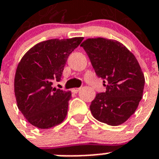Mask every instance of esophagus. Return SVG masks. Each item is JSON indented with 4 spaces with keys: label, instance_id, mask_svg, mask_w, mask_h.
Wrapping results in <instances>:
<instances>
[{
    "label": "esophagus",
    "instance_id": "esophagus-1",
    "mask_svg": "<svg viewBox=\"0 0 159 159\" xmlns=\"http://www.w3.org/2000/svg\"><path fill=\"white\" fill-rule=\"evenodd\" d=\"M80 90H81V88H73V89H72V92L75 93V94H76V93L78 92Z\"/></svg>",
    "mask_w": 159,
    "mask_h": 159
}]
</instances>
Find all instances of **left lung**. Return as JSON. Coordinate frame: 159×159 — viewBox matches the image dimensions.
I'll use <instances>...</instances> for the list:
<instances>
[{
    "label": "left lung",
    "instance_id": "obj_1",
    "mask_svg": "<svg viewBox=\"0 0 159 159\" xmlns=\"http://www.w3.org/2000/svg\"><path fill=\"white\" fill-rule=\"evenodd\" d=\"M81 46L106 86V91L96 94L91 102L93 117L110 126L124 123L135 113L143 95L144 76L137 59L115 40L88 38Z\"/></svg>",
    "mask_w": 159,
    "mask_h": 159
}]
</instances>
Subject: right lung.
Here are the masks:
<instances>
[{
    "label": "right lung",
    "instance_id": "obj_1",
    "mask_svg": "<svg viewBox=\"0 0 159 159\" xmlns=\"http://www.w3.org/2000/svg\"><path fill=\"white\" fill-rule=\"evenodd\" d=\"M82 40L73 37L40 42L18 64L15 76L17 106L33 126L49 129L65 119L72 94L53 87L52 82L60 80L68 57Z\"/></svg>",
    "mask_w": 159,
    "mask_h": 159
}]
</instances>
